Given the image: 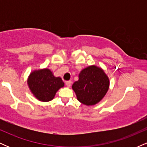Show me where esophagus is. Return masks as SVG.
I'll list each match as a JSON object with an SVG mask.
<instances>
[{"mask_svg": "<svg viewBox=\"0 0 147 147\" xmlns=\"http://www.w3.org/2000/svg\"><path fill=\"white\" fill-rule=\"evenodd\" d=\"M65 84H66L67 87H70V86H71V81H67L65 82Z\"/></svg>", "mask_w": 147, "mask_h": 147, "instance_id": "1", "label": "esophagus"}]
</instances>
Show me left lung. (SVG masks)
Wrapping results in <instances>:
<instances>
[{
    "label": "left lung",
    "instance_id": "left-lung-1",
    "mask_svg": "<svg viewBox=\"0 0 147 147\" xmlns=\"http://www.w3.org/2000/svg\"><path fill=\"white\" fill-rule=\"evenodd\" d=\"M72 87L81 103L87 106L95 105L107 92L109 79L102 69L92 65L81 71L79 80Z\"/></svg>",
    "mask_w": 147,
    "mask_h": 147
}]
</instances>
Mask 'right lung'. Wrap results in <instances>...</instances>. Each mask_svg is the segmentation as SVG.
<instances>
[{
  "instance_id": "obj_1",
  "label": "right lung",
  "mask_w": 147,
  "mask_h": 147,
  "mask_svg": "<svg viewBox=\"0 0 147 147\" xmlns=\"http://www.w3.org/2000/svg\"><path fill=\"white\" fill-rule=\"evenodd\" d=\"M28 84L33 95L41 102L51 101L57 91L64 86L61 78L55 77L47 68L32 72Z\"/></svg>"
}]
</instances>
